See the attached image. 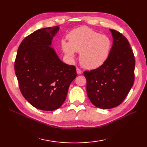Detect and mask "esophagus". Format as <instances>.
<instances>
[{"label":"esophagus","mask_w":147,"mask_h":147,"mask_svg":"<svg viewBox=\"0 0 147 147\" xmlns=\"http://www.w3.org/2000/svg\"><path fill=\"white\" fill-rule=\"evenodd\" d=\"M76 73H77L78 74H81L82 73V70L80 69L77 68L76 69Z\"/></svg>","instance_id":"esophagus-1"}]
</instances>
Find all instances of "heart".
Returning a JSON list of instances; mask_svg holds the SVG:
<instances>
[{
    "instance_id": "1",
    "label": "heart",
    "mask_w": 147,
    "mask_h": 147,
    "mask_svg": "<svg viewBox=\"0 0 147 147\" xmlns=\"http://www.w3.org/2000/svg\"><path fill=\"white\" fill-rule=\"evenodd\" d=\"M69 42L62 40L61 49L68 58L73 59L75 52L80 53V62L89 69L98 68L107 60L111 49L109 36L101 35L88 27L81 26L67 35Z\"/></svg>"
}]
</instances>
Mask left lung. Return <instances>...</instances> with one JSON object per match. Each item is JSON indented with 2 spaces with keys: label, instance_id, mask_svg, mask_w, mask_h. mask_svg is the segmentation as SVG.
I'll return each mask as SVG.
<instances>
[{
  "label": "left lung",
  "instance_id": "1",
  "mask_svg": "<svg viewBox=\"0 0 147 147\" xmlns=\"http://www.w3.org/2000/svg\"><path fill=\"white\" fill-rule=\"evenodd\" d=\"M110 31L113 43L107 59L101 66L83 73L90 102L102 109L120 105L135 80V59L129 42L117 31Z\"/></svg>",
  "mask_w": 147,
  "mask_h": 147
}]
</instances>
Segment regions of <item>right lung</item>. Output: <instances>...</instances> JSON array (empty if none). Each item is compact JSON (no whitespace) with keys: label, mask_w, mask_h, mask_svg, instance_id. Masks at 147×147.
Here are the masks:
<instances>
[{"label":"right lung","mask_w":147,"mask_h":147,"mask_svg":"<svg viewBox=\"0 0 147 147\" xmlns=\"http://www.w3.org/2000/svg\"><path fill=\"white\" fill-rule=\"evenodd\" d=\"M59 30L56 26L30 34L19 46L15 60V73L22 95L34 107L42 111L60 107L77 76L75 66L61 61L51 47Z\"/></svg>","instance_id":"add662e5"}]
</instances>
